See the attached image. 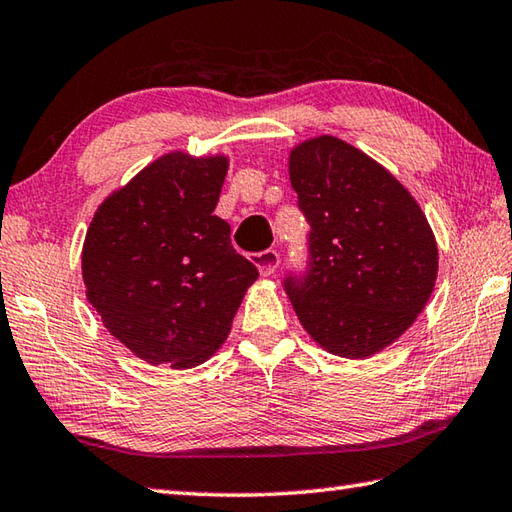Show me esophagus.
I'll list each match as a JSON object with an SVG mask.
<instances>
[{
	"mask_svg": "<svg viewBox=\"0 0 512 512\" xmlns=\"http://www.w3.org/2000/svg\"><path fill=\"white\" fill-rule=\"evenodd\" d=\"M253 264L257 266L259 275H262V277L273 275L277 266H279V253H277V250H264V253L253 255Z\"/></svg>",
	"mask_w": 512,
	"mask_h": 512,
	"instance_id": "esophagus-1",
	"label": "esophagus"
}]
</instances>
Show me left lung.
Wrapping results in <instances>:
<instances>
[{
  "mask_svg": "<svg viewBox=\"0 0 512 512\" xmlns=\"http://www.w3.org/2000/svg\"><path fill=\"white\" fill-rule=\"evenodd\" d=\"M288 175L310 224L308 275L286 279L299 322L330 355L373 357L433 295V228L390 170L339 137L290 148Z\"/></svg>",
  "mask_w": 512,
  "mask_h": 512,
  "instance_id": "8db88e82",
  "label": "left lung"
}]
</instances>
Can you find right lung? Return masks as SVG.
Wrapping results in <instances>:
<instances>
[{"label": "right lung", "instance_id": "add662e5", "mask_svg": "<svg viewBox=\"0 0 512 512\" xmlns=\"http://www.w3.org/2000/svg\"><path fill=\"white\" fill-rule=\"evenodd\" d=\"M226 173V155L173 150L113 190L86 230V299L146 364L184 370L213 357L259 275L213 213Z\"/></svg>", "mask_w": 512, "mask_h": 512}]
</instances>
